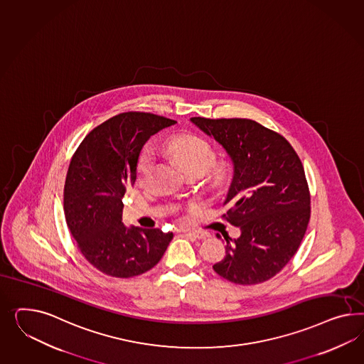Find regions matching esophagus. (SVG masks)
Listing matches in <instances>:
<instances>
[{"label":"esophagus","mask_w":364,"mask_h":364,"mask_svg":"<svg viewBox=\"0 0 364 364\" xmlns=\"http://www.w3.org/2000/svg\"><path fill=\"white\" fill-rule=\"evenodd\" d=\"M188 237H193V238L197 239H206L210 237V234L206 231H200V230H185Z\"/></svg>","instance_id":"esophagus-1"}]
</instances>
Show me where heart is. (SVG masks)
Segmentation results:
<instances>
[{
    "instance_id": "b5f03b06",
    "label": "heart",
    "mask_w": 364,
    "mask_h": 364,
    "mask_svg": "<svg viewBox=\"0 0 364 364\" xmlns=\"http://www.w3.org/2000/svg\"><path fill=\"white\" fill-rule=\"evenodd\" d=\"M168 154L181 164L188 176H202L210 168V179L213 185L223 186L230 178V167L225 164L210 166L215 161V150L202 136L193 134L176 135L166 145ZM156 170V156L150 147H146L136 159L135 174L141 185H147Z\"/></svg>"
}]
</instances>
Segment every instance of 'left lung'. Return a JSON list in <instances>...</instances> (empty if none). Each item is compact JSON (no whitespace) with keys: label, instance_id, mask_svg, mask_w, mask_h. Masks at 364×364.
<instances>
[{"label":"left lung","instance_id":"obj_1","mask_svg":"<svg viewBox=\"0 0 364 364\" xmlns=\"http://www.w3.org/2000/svg\"><path fill=\"white\" fill-rule=\"evenodd\" d=\"M218 141L234 164L222 218L240 229L226 238V257L213 266L231 283L269 281L301 246L311 215V197L301 159L283 135L247 118L193 117Z\"/></svg>","mask_w":364,"mask_h":364}]
</instances>
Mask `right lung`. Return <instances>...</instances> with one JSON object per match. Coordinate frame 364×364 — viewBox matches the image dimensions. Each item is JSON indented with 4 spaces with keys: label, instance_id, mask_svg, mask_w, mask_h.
I'll return each mask as SVG.
<instances>
[{
    "label": "right lung",
    "instance_id": "right-lung-1",
    "mask_svg": "<svg viewBox=\"0 0 364 364\" xmlns=\"http://www.w3.org/2000/svg\"><path fill=\"white\" fill-rule=\"evenodd\" d=\"M174 124L145 112L121 113L94 127L72 156L63 187L66 223L85 259L109 277L153 269L173 239L159 229L125 228L122 199L134 185L142 146Z\"/></svg>",
    "mask_w": 364,
    "mask_h": 364
}]
</instances>
